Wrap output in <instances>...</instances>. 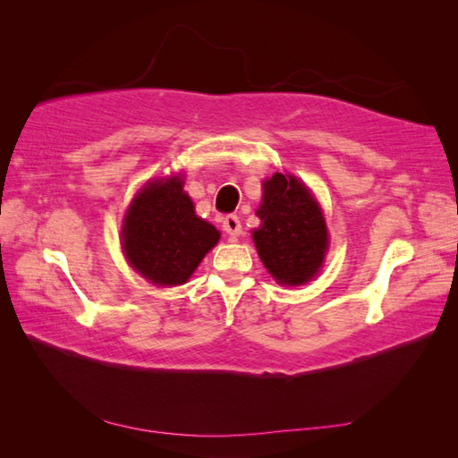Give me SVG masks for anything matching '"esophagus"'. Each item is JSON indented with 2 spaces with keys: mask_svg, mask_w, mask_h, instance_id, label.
Segmentation results:
<instances>
[{
  "mask_svg": "<svg viewBox=\"0 0 458 458\" xmlns=\"http://www.w3.org/2000/svg\"><path fill=\"white\" fill-rule=\"evenodd\" d=\"M224 231L227 234H231V237H239V234L242 233V225H241V219L239 216H225L224 217Z\"/></svg>",
  "mask_w": 458,
  "mask_h": 458,
  "instance_id": "esophagus-1",
  "label": "esophagus"
}]
</instances>
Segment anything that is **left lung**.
Listing matches in <instances>:
<instances>
[{"mask_svg": "<svg viewBox=\"0 0 458 458\" xmlns=\"http://www.w3.org/2000/svg\"><path fill=\"white\" fill-rule=\"evenodd\" d=\"M261 227L254 242L263 266L283 284H303L318 271L328 246L321 208L296 177L275 174L263 183Z\"/></svg>", "mask_w": 458, "mask_h": 458, "instance_id": "left-lung-1", "label": "left lung"}]
</instances>
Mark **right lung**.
Here are the masks:
<instances>
[{"mask_svg": "<svg viewBox=\"0 0 458 458\" xmlns=\"http://www.w3.org/2000/svg\"><path fill=\"white\" fill-rule=\"evenodd\" d=\"M122 241L137 271L155 284L172 286L189 279L217 244L219 231L195 216L182 177H170L145 185L135 197L123 219Z\"/></svg>", "mask_w": 458, "mask_h": 458, "instance_id": "add662e5", "label": "right lung"}]
</instances>
